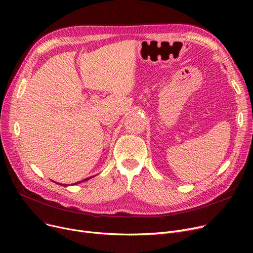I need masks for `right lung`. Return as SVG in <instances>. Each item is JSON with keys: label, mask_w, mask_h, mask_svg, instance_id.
Segmentation results:
<instances>
[{"label": "right lung", "mask_w": 253, "mask_h": 253, "mask_svg": "<svg viewBox=\"0 0 253 253\" xmlns=\"http://www.w3.org/2000/svg\"><path fill=\"white\" fill-rule=\"evenodd\" d=\"M90 178H91V177H89V178H85V179H84V180H82V181H85V180H88V179H90ZM82 181H78V182H76V183H80V182H82ZM60 184H61V183H60ZM74 184H75V183H74ZM64 185H66V184H64Z\"/></svg>", "instance_id": "right-lung-1"}]
</instances>
